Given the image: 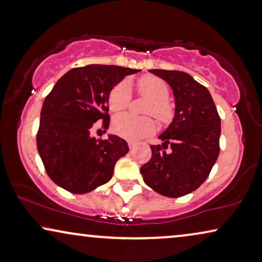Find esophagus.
Instances as JSON below:
<instances>
[{"label":"esophagus","mask_w":262,"mask_h":262,"mask_svg":"<svg viewBox=\"0 0 262 262\" xmlns=\"http://www.w3.org/2000/svg\"><path fill=\"white\" fill-rule=\"evenodd\" d=\"M127 144H128V147H130L131 150L135 149V146H136V143L135 142H131V140H128Z\"/></svg>","instance_id":"esophagus-1"}]
</instances>
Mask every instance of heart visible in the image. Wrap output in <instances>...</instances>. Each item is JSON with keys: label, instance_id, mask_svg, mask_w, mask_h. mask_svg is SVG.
<instances>
[{"label": "heart", "instance_id": "b5f03b06", "mask_svg": "<svg viewBox=\"0 0 262 262\" xmlns=\"http://www.w3.org/2000/svg\"><path fill=\"white\" fill-rule=\"evenodd\" d=\"M139 93L151 98L145 112L154 115L159 120H166L171 113V107L168 103L169 87L162 79L152 75L140 78L138 80ZM131 87L127 81H120L111 90L108 96V107L112 112H122L127 108L131 101ZM113 131L120 137L139 140L150 136L156 128L151 117H135L132 115H120L113 120Z\"/></svg>", "mask_w": 262, "mask_h": 262}]
</instances>
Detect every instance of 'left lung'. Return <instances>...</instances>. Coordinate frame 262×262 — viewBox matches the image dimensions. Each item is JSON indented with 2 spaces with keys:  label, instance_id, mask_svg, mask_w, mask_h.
<instances>
[{
  "label": "left lung",
  "instance_id": "1",
  "mask_svg": "<svg viewBox=\"0 0 262 262\" xmlns=\"http://www.w3.org/2000/svg\"><path fill=\"white\" fill-rule=\"evenodd\" d=\"M171 87L175 117L159 136L162 145H151L152 156L140 168L151 189L166 197L190 194L211 171L220 154L221 119L209 91L180 71L150 70ZM170 145V153L165 148Z\"/></svg>",
  "mask_w": 262,
  "mask_h": 262
}]
</instances>
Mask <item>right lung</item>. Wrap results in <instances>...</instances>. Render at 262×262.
<instances>
[{
  "label": "right lung",
  "mask_w": 262,
  "mask_h": 262,
  "mask_svg": "<svg viewBox=\"0 0 262 262\" xmlns=\"http://www.w3.org/2000/svg\"><path fill=\"white\" fill-rule=\"evenodd\" d=\"M112 65H87L68 71L56 81L41 108L37 151L49 178L72 194H86L111 180L117 161L128 152L118 136L91 137V128L110 124L108 96L128 74Z\"/></svg>",
  "instance_id": "add662e5"
}]
</instances>
